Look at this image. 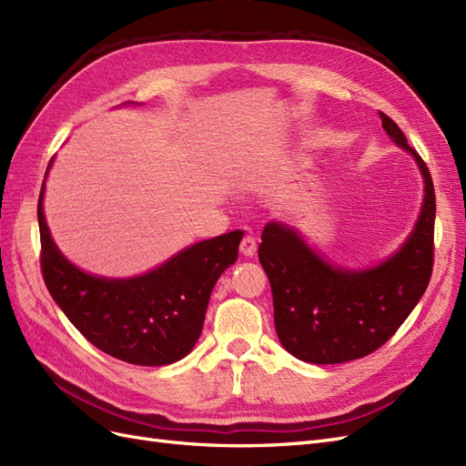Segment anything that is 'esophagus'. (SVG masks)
<instances>
[{
    "label": "esophagus",
    "instance_id": "esophagus-1",
    "mask_svg": "<svg viewBox=\"0 0 466 466\" xmlns=\"http://www.w3.org/2000/svg\"><path fill=\"white\" fill-rule=\"evenodd\" d=\"M241 255L247 258H252L257 255V238L255 237H245L241 241Z\"/></svg>",
    "mask_w": 466,
    "mask_h": 466
}]
</instances>
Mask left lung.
Listing matches in <instances>:
<instances>
[{"mask_svg":"<svg viewBox=\"0 0 466 466\" xmlns=\"http://www.w3.org/2000/svg\"><path fill=\"white\" fill-rule=\"evenodd\" d=\"M385 132L416 159L424 204L412 233L392 257L363 270L332 266L298 229L270 221L258 260L270 279L281 346L309 363H344L371 354L399 330L424 295L433 270L435 192L424 159L394 120L379 112Z\"/></svg>","mask_w":466,"mask_h":466,"instance_id":"left-lung-1","label":"left lung"}]
</instances>
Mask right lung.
I'll use <instances>...</instances> for the list:
<instances>
[{
	"label": "right lung",
	"instance_id": "obj_1",
	"mask_svg": "<svg viewBox=\"0 0 466 466\" xmlns=\"http://www.w3.org/2000/svg\"><path fill=\"white\" fill-rule=\"evenodd\" d=\"M42 200L45 182L38 198L40 268L69 322L105 354L134 365L159 368L190 354L202 334L211 289L235 264L243 231L196 243L142 276L101 278L79 270L56 247Z\"/></svg>",
	"mask_w": 466,
	"mask_h": 466
}]
</instances>
